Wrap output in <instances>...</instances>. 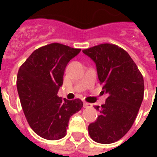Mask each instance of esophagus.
<instances>
[{
	"mask_svg": "<svg viewBox=\"0 0 157 157\" xmlns=\"http://www.w3.org/2000/svg\"><path fill=\"white\" fill-rule=\"evenodd\" d=\"M92 104H91V103H88V102H83V107L84 108H90V107H92Z\"/></svg>",
	"mask_w": 157,
	"mask_h": 157,
	"instance_id": "obj_1",
	"label": "esophagus"
}]
</instances>
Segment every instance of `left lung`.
Returning <instances> with one entry per match:
<instances>
[{"instance_id": "8db88e82", "label": "left lung", "mask_w": 157, "mask_h": 157, "mask_svg": "<svg viewBox=\"0 0 157 157\" xmlns=\"http://www.w3.org/2000/svg\"><path fill=\"white\" fill-rule=\"evenodd\" d=\"M82 52L96 64L102 92L109 97L88 132L94 141L110 144L125 135L134 124L144 98V79L137 65L124 49L102 44Z\"/></svg>"}]
</instances>
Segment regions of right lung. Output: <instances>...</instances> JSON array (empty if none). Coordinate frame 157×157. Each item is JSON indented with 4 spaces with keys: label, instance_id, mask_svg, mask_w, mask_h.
Wrapping results in <instances>:
<instances>
[{
    "label": "right lung",
    "instance_id": "obj_1",
    "mask_svg": "<svg viewBox=\"0 0 157 157\" xmlns=\"http://www.w3.org/2000/svg\"><path fill=\"white\" fill-rule=\"evenodd\" d=\"M80 52L54 43L34 50L19 68L17 87L22 109L30 127L42 138L65 137L70 118L83 106L80 99L57 95L66 65Z\"/></svg>",
    "mask_w": 157,
    "mask_h": 157
}]
</instances>
